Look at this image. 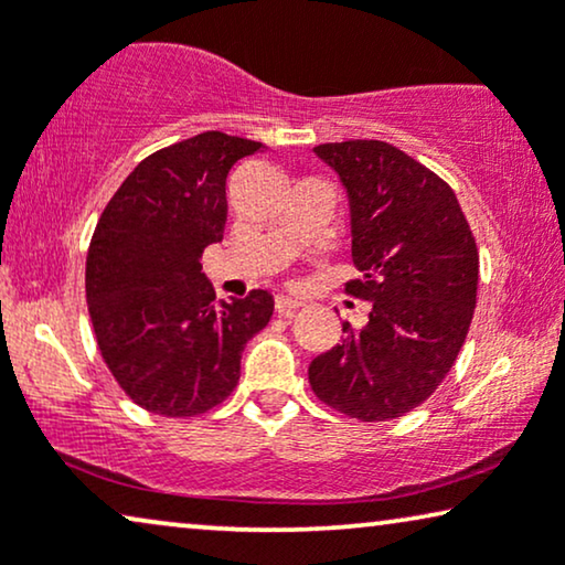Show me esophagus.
<instances>
[{
  "instance_id": "obj_1",
  "label": "esophagus",
  "mask_w": 565,
  "mask_h": 565,
  "mask_svg": "<svg viewBox=\"0 0 565 565\" xmlns=\"http://www.w3.org/2000/svg\"><path fill=\"white\" fill-rule=\"evenodd\" d=\"M300 306H303V303H300V300H292V298H288V296H277V300H275V313H277V316H288V319H290V316L296 313Z\"/></svg>"
}]
</instances>
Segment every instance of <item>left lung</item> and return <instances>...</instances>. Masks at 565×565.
Returning a JSON list of instances; mask_svg holds the SVG:
<instances>
[{"instance_id":"left-lung-1","label":"left lung","mask_w":565,"mask_h":565,"mask_svg":"<svg viewBox=\"0 0 565 565\" xmlns=\"http://www.w3.org/2000/svg\"><path fill=\"white\" fill-rule=\"evenodd\" d=\"M350 198L347 292L370 300L367 323H342L308 381L319 401L360 422L424 404L458 360L473 321L478 249L450 184L385 141L316 146Z\"/></svg>"}]
</instances>
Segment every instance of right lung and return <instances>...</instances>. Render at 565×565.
I'll list each match as a JSON object with an SVG mask.
<instances>
[{
    "mask_svg": "<svg viewBox=\"0 0 565 565\" xmlns=\"http://www.w3.org/2000/svg\"><path fill=\"white\" fill-rule=\"evenodd\" d=\"M265 149L221 130L146 157L99 215L87 252V306L105 365L159 416H198L231 396L249 339L267 327V290L215 303L205 246L223 238L226 177Z\"/></svg>",
    "mask_w": 565,
    "mask_h": 565,
    "instance_id": "1",
    "label": "right lung"
}]
</instances>
